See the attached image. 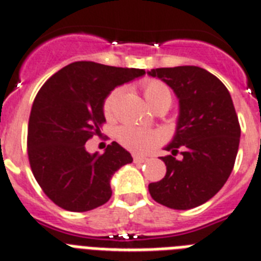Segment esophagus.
Returning a JSON list of instances; mask_svg holds the SVG:
<instances>
[{
  "label": "esophagus",
  "instance_id": "1",
  "mask_svg": "<svg viewBox=\"0 0 261 261\" xmlns=\"http://www.w3.org/2000/svg\"><path fill=\"white\" fill-rule=\"evenodd\" d=\"M133 161H135V163H140V164H141V163H146V161H148V157L140 156V154H135V156H133Z\"/></svg>",
  "mask_w": 261,
  "mask_h": 261
}]
</instances>
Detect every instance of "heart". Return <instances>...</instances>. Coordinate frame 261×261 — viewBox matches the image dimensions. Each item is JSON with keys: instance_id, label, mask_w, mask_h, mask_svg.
Returning <instances> with one entry per match:
<instances>
[{"instance_id": "1", "label": "heart", "mask_w": 261, "mask_h": 261, "mask_svg": "<svg viewBox=\"0 0 261 261\" xmlns=\"http://www.w3.org/2000/svg\"><path fill=\"white\" fill-rule=\"evenodd\" d=\"M118 93H120V89H115L105 98L104 113L107 116L111 115L112 111H113ZM143 94L146 104L150 108L156 107L161 102H167V104L171 105V92H169L167 85L159 80L145 81L143 84ZM117 137L118 141L125 148L133 150V152H137V153L148 152L161 141V135L159 132L149 130V129L136 128V126H124L118 130Z\"/></svg>"}]
</instances>
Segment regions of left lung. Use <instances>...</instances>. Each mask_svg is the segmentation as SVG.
I'll return each mask as SVG.
<instances>
[{
  "label": "left lung",
  "mask_w": 261,
  "mask_h": 261,
  "mask_svg": "<svg viewBox=\"0 0 261 261\" xmlns=\"http://www.w3.org/2000/svg\"><path fill=\"white\" fill-rule=\"evenodd\" d=\"M173 90L178 116L173 139L160 157L164 178L148 185L152 199L172 210H191L216 195L233 169L240 125L231 94L220 80L199 66L148 70ZM181 147L180 159L174 157Z\"/></svg>",
  "instance_id": "obj_1"
}]
</instances>
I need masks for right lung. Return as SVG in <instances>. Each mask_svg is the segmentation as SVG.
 Wrapping results in <instances>:
<instances>
[{
    "label": "right lung",
    "instance_id": "right-lung-1",
    "mask_svg": "<svg viewBox=\"0 0 261 261\" xmlns=\"http://www.w3.org/2000/svg\"><path fill=\"white\" fill-rule=\"evenodd\" d=\"M145 74L92 61L72 62L38 90L30 111L28 156L49 199L72 212H87L111 199L112 176L133 161L116 141L102 154L85 143L105 122L104 101L116 87Z\"/></svg>",
    "mask_w": 261,
    "mask_h": 261
}]
</instances>
